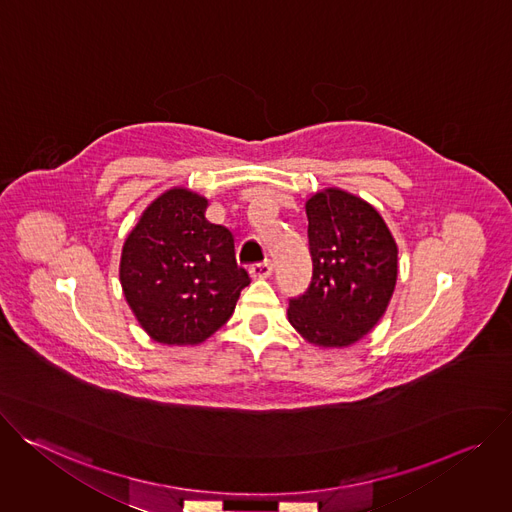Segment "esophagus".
I'll use <instances>...</instances> for the list:
<instances>
[{
	"instance_id": "1",
	"label": "esophagus",
	"mask_w": 512,
	"mask_h": 512,
	"mask_svg": "<svg viewBox=\"0 0 512 512\" xmlns=\"http://www.w3.org/2000/svg\"><path fill=\"white\" fill-rule=\"evenodd\" d=\"M273 273V263L271 261H261V263H253L251 265V275L253 277H259V279H265Z\"/></svg>"
}]
</instances>
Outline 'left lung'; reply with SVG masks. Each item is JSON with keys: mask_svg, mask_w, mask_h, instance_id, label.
Masks as SVG:
<instances>
[{"mask_svg": "<svg viewBox=\"0 0 512 512\" xmlns=\"http://www.w3.org/2000/svg\"><path fill=\"white\" fill-rule=\"evenodd\" d=\"M312 281L287 318L308 342L348 346L385 314L397 281V245L369 204L328 188L306 202Z\"/></svg>", "mask_w": 512, "mask_h": 512, "instance_id": "obj_1", "label": "left lung"}]
</instances>
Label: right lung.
<instances>
[{"label":"right lung","mask_w":512,"mask_h":512,"mask_svg":"<svg viewBox=\"0 0 512 512\" xmlns=\"http://www.w3.org/2000/svg\"><path fill=\"white\" fill-rule=\"evenodd\" d=\"M206 198L174 188L154 200L129 233L119 277L135 318L162 344H198L235 312L251 283L235 237L206 221Z\"/></svg>","instance_id":"right-lung-1"}]
</instances>
